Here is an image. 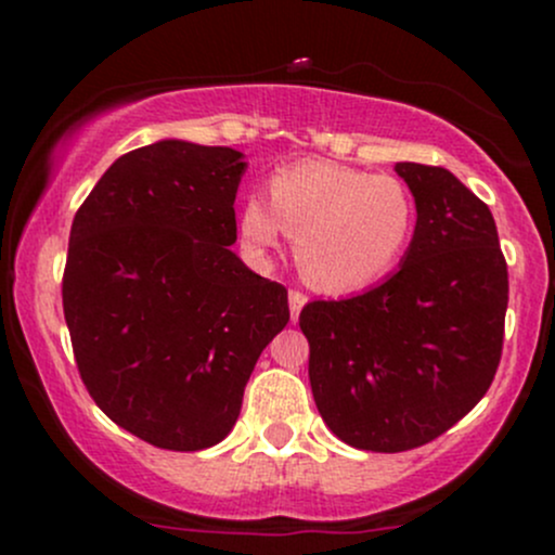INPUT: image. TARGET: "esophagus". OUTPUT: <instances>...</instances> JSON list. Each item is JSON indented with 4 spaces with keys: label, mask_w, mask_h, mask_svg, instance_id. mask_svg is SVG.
Returning a JSON list of instances; mask_svg holds the SVG:
<instances>
[{
    "label": "esophagus",
    "mask_w": 555,
    "mask_h": 555,
    "mask_svg": "<svg viewBox=\"0 0 555 555\" xmlns=\"http://www.w3.org/2000/svg\"><path fill=\"white\" fill-rule=\"evenodd\" d=\"M305 302H308V297H305L302 292H297V289L289 292V313H292V321H297L299 310L305 308Z\"/></svg>",
    "instance_id": "34e87169"
}]
</instances>
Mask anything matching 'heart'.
<instances>
[{
	"label": "heart",
	"mask_w": 555,
	"mask_h": 555,
	"mask_svg": "<svg viewBox=\"0 0 555 555\" xmlns=\"http://www.w3.org/2000/svg\"><path fill=\"white\" fill-rule=\"evenodd\" d=\"M415 221V197L397 177L302 162L273 175L271 201L250 195L242 203L240 234L256 256H266L286 232L310 284L354 292L399 263Z\"/></svg>",
	"instance_id": "1"
}]
</instances>
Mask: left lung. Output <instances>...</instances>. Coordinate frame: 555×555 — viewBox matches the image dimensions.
I'll use <instances>...</instances> for the list:
<instances>
[{
  "label": "left lung",
  "mask_w": 555,
  "mask_h": 555,
  "mask_svg": "<svg viewBox=\"0 0 555 555\" xmlns=\"http://www.w3.org/2000/svg\"><path fill=\"white\" fill-rule=\"evenodd\" d=\"M417 224L401 269L299 313L323 423L354 449L433 441L486 397L501 362L508 271L493 214L443 167L401 162Z\"/></svg>",
  "instance_id": "8db88e82"
}]
</instances>
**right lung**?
<instances>
[{
	"label": "right lung",
	"mask_w": 555,
	"mask_h": 555,
	"mask_svg": "<svg viewBox=\"0 0 555 555\" xmlns=\"http://www.w3.org/2000/svg\"><path fill=\"white\" fill-rule=\"evenodd\" d=\"M245 169L234 149L158 140L119 156L69 229L62 305L82 384L158 449L224 441L289 321L284 286L229 250Z\"/></svg>",
	"instance_id": "add662e5"
}]
</instances>
